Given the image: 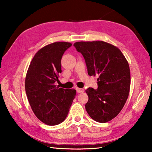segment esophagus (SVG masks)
Wrapping results in <instances>:
<instances>
[{"label":"esophagus","mask_w":152,"mask_h":152,"mask_svg":"<svg viewBox=\"0 0 152 152\" xmlns=\"http://www.w3.org/2000/svg\"><path fill=\"white\" fill-rule=\"evenodd\" d=\"M76 91L78 93H82L84 92V89L80 88H76Z\"/></svg>","instance_id":"esophagus-1"}]
</instances>
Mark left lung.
Wrapping results in <instances>:
<instances>
[{"mask_svg": "<svg viewBox=\"0 0 152 152\" xmlns=\"http://www.w3.org/2000/svg\"><path fill=\"white\" fill-rule=\"evenodd\" d=\"M74 46L83 56L88 75L99 76L98 88L86 90V111L97 122L109 121L122 110L129 93L127 61L119 48L104 42H76Z\"/></svg>", "mask_w": 152, "mask_h": 152, "instance_id": "left-lung-1", "label": "left lung"}]
</instances>
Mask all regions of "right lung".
I'll return each mask as SVG.
<instances>
[{"label": "right lung", "mask_w": 152, "mask_h": 152, "mask_svg": "<svg viewBox=\"0 0 152 152\" xmlns=\"http://www.w3.org/2000/svg\"><path fill=\"white\" fill-rule=\"evenodd\" d=\"M68 42H55L35 53L25 78V91L35 116L49 125L62 123L76 96L74 89H64L55 85L61 72V60L71 47Z\"/></svg>", "instance_id": "right-lung-1"}]
</instances>
